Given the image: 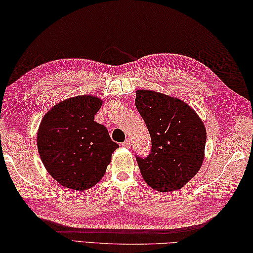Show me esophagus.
I'll return each mask as SVG.
<instances>
[{"instance_id":"obj_1","label":"esophagus","mask_w":253,"mask_h":253,"mask_svg":"<svg viewBox=\"0 0 253 253\" xmlns=\"http://www.w3.org/2000/svg\"><path fill=\"white\" fill-rule=\"evenodd\" d=\"M123 147H130L131 146V142H130V140H128V139H126L125 142H123L122 143V144H121Z\"/></svg>"}]
</instances>
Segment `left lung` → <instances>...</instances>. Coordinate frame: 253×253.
<instances>
[{"mask_svg":"<svg viewBox=\"0 0 253 253\" xmlns=\"http://www.w3.org/2000/svg\"><path fill=\"white\" fill-rule=\"evenodd\" d=\"M135 106L152 140L149 155H135L143 178L160 192L182 188L203 164V121L182 100L150 90H137Z\"/></svg>","mask_w":253,"mask_h":253,"instance_id":"8db88e82","label":"left lung"}]
</instances>
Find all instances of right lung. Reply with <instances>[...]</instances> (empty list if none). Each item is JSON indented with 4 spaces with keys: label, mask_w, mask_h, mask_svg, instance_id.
Returning a JSON list of instances; mask_svg holds the SVG:
<instances>
[{
    "label": "right lung",
    "mask_w": 253,
    "mask_h": 253,
    "mask_svg": "<svg viewBox=\"0 0 253 253\" xmlns=\"http://www.w3.org/2000/svg\"><path fill=\"white\" fill-rule=\"evenodd\" d=\"M102 101L92 96L70 98L46 113L37 147L47 171L64 187L85 190L106 173L119 145L107 127L93 121Z\"/></svg>",
    "instance_id": "1"
}]
</instances>
